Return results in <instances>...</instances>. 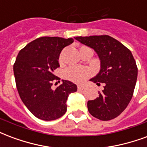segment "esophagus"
<instances>
[{
  "mask_svg": "<svg viewBox=\"0 0 147 147\" xmlns=\"http://www.w3.org/2000/svg\"><path fill=\"white\" fill-rule=\"evenodd\" d=\"M85 86H78V90H84Z\"/></svg>",
  "mask_w": 147,
  "mask_h": 147,
  "instance_id": "34e87169",
  "label": "esophagus"
}]
</instances>
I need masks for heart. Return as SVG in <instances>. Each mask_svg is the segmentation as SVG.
Masks as SVG:
<instances>
[{
    "label": "heart",
    "instance_id": "b5f03b06",
    "mask_svg": "<svg viewBox=\"0 0 147 147\" xmlns=\"http://www.w3.org/2000/svg\"><path fill=\"white\" fill-rule=\"evenodd\" d=\"M61 60V57H60ZM92 74V71L87 67L70 66L64 71L63 75L65 79L76 83H82Z\"/></svg>",
    "mask_w": 147,
    "mask_h": 147
}]
</instances>
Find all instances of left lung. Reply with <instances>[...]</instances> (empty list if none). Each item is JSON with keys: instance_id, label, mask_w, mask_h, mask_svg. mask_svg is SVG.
<instances>
[{"instance_id": "left-lung-1", "label": "left lung", "mask_w": 147, "mask_h": 147, "mask_svg": "<svg viewBox=\"0 0 147 147\" xmlns=\"http://www.w3.org/2000/svg\"><path fill=\"white\" fill-rule=\"evenodd\" d=\"M76 40L93 48L100 61V70L90 81L97 86L103 83L104 90L98 97L88 101V111L101 121L114 119L123 112L133 95L138 74L134 57L126 47L107 35Z\"/></svg>"}]
</instances>
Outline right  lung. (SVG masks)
I'll return each mask as SVG.
<instances>
[{
    "mask_svg": "<svg viewBox=\"0 0 147 147\" xmlns=\"http://www.w3.org/2000/svg\"><path fill=\"white\" fill-rule=\"evenodd\" d=\"M73 42L72 38H37L22 49L16 57L13 70L18 94L29 111L39 119L61 118L67 111L68 95L77 91L76 85L68 80L52 88L53 82L58 79L54 71L60 67V54Z\"/></svg>",
    "mask_w": 147,
    "mask_h": 147,
    "instance_id": "obj_1",
    "label": "right lung"
}]
</instances>
